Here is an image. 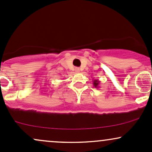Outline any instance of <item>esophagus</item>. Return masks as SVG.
Returning <instances> with one entry per match:
<instances>
[{
    "label": "esophagus",
    "mask_w": 152,
    "mask_h": 152,
    "mask_svg": "<svg viewBox=\"0 0 152 152\" xmlns=\"http://www.w3.org/2000/svg\"><path fill=\"white\" fill-rule=\"evenodd\" d=\"M75 71H76V72L78 73L80 71V69H78V68H76V69H75Z\"/></svg>",
    "instance_id": "esophagus-1"
}]
</instances>
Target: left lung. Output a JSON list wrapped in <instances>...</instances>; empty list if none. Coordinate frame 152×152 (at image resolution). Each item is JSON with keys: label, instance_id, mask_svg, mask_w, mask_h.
<instances>
[{"label": "left lung", "instance_id": "1", "mask_svg": "<svg viewBox=\"0 0 152 152\" xmlns=\"http://www.w3.org/2000/svg\"><path fill=\"white\" fill-rule=\"evenodd\" d=\"M99 83H100V81H99L98 79L94 80L93 84H94V87H95V88H98V87H99Z\"/></svg>", "mask_w": 152, "mask_h": 152}]
</instances>
